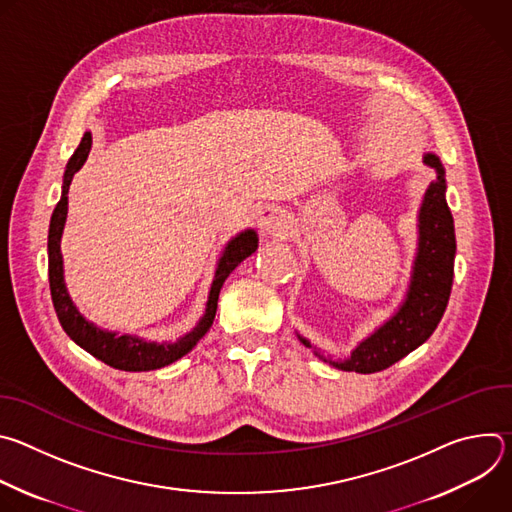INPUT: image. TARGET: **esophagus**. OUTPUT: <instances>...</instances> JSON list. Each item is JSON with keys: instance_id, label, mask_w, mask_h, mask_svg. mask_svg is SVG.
I'll return each mask as SVG.
<instances>
[{"instance_id": "34e87169", "label": "esophagus", "mask_w": 512, "mask_h": 512, "mask_svg": "<svg viewBox=\"0 0 512 512\" xmlns=\"http://www.w3.org/2000/svg\"><path fill=\"white\" fill-rule=\"evenodd\" d=\"M257 225L263 235H281L287 229V216L285 210L279 206H265L259 212Z\"/></svg>"}]
</instances>
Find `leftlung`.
<instances>
[{"instance_id": "8db88e82", "label": "left lung", "mask_w": 512, "mask_h": 512, "mask_svg": "<svg viewBox=\"0 0 512 512\" xmlns=\"http://www.w3.org/2000/svg\"><path fill=\"white\" fill-rule=\"evenodd\" d=\"M423 164L435 172L417 212V251L411 267L405 298L397 310L362 338L346 358L324 356L308 338L300 342L314 350L318 358L340 371L377 373L421 346L440 324L454 281L456 233L454 218L446 202V170L435 154H423Z\"/></svg>"}]
</instances>
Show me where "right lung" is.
Wrapping results in <instances>:
<instances>
[{
  "instance_id": "add662e5",
  "label": "right lung",
  "mask_w": 512,
  "mask_h": 512,
  "mask_svg": "<svg viewBox=\"0 0 512 512\" xmlns=\"http://www.w3.org/2000/svg\"><path fill=\"white\" fill-rule=\"evenodd\" d=\"M93 145V135L91 131H85L79 148L75 154L70 156L64 176H62V194L60 200L52 212L50 218V229H48V279H50V294H52V304L58 316V322L62 330L68 334V338L79 344L83 350L99 358L101 362L109 364L113 369L119 371H129V373H141V371H156L162 367H168V364L176 362L184 354H188L198 340L210 330L214 314H216V304H218V294H221V287L225 279L233 273V269L245 261L249 255H253L259 247V237L253 229H245L239 235H235L223 249L221 257L216 261L214 277L210 283L208 291V300L202 318L198 324L176 338L174 342H156V340H145L141 336L133 334H119L111 332L105 328L95 326L89 322L79 308L72 302L66 283H64V261L60 253V239L64 233L66 225V214H68V188L75 174L85 166L89 152Z\"/></svg>"
}]
</instances>
